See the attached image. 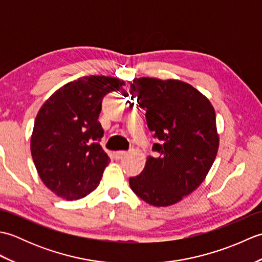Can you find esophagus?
Segmentation results:
<instances>
[{"label": "esophagus", "instance_id": "obj_1", "mask_svg": "<svg viewBox=\"0 0 262 262\" xmlns=\"http://www.w3.org/2000/svg\"><path fill=\"white\" fill-rule=\"evenodd\" d=\"M126 153H127L126 151H117V152H114L113 157H114L115 160H119V159H121L122 157H124Z\"/></svg>", "mask_w": 262, "mask_h": 262}]
</instances>
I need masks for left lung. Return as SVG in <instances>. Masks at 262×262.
I'll return each instance as SVG.
<instances>
[{"mask_svg": "<svg viewBox=\"0 0 262 262\" xmlns=\"http://www.w3.org/2000/svg\"><path fill=\"white\" fill-rule=\"evenodd\" d=\"M132 99L146 111L158 143L129 186L149 205L165 207L196 190L213 165L220 145L214 107L197 89L179 80L134 79Z\"/></svg>", "mask_w": 262, "mask_h": 262, "instance_id": "8db88e82", "label": "left lung"}]
</instances>
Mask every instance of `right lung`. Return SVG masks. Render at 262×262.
I'll use <instances>...</instances> for the list:
<instances>
[{
    "label": "right lung",
    "mask_w": 262,
    "mask_h": 262,
    "mask_svg": "<svg viewBox=\"0 0 262 262\" xmlns=\"http://www.w3.org/2000/svg\"><path fill=\"white\" fill-rule=\"evenodd\" d=\"M111 76H84L59 88L39 109L31 135L33 163L45 186L66 200L96 189L110 159L99 142L102 99L124 90Z\"/></svg>",
    "instance_id": "add662e5"
}]
</instances>
